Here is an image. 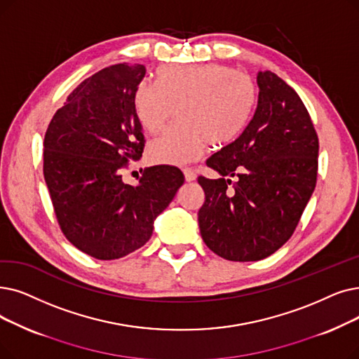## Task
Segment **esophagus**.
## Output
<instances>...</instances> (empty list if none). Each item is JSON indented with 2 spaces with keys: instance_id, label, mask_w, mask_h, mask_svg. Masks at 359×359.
<instances>
[{
  "instance_id": "1",
  "label": "esophagus",
  "mask_w": 359,
  "mask_h": 359,
  "mask_svg": "<svg viewBox=\"0 0 359 359\" xmlns=\"http://www.w3.org/2000/svg\"><path fill=\"white\" fill-rule=\"evenodd\" d=\"M183 173H184L186 182H194V180L196 179V173H195V171H194L192 168H184Z\"/></svg>"
}]
</instances>
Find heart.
Segmentation results:
<instances>
[{
	"label": "heart",
	"instance_id": "b5f03b06",
	"mask_svg": "<svg viewBox=\"0 0 359 359\" xmlns=\"http://www.w3.org/2000/svg\"><path fill=\"white\" fill-rule=\"evenodd\" d=\"M154 83L133 90V110L149 135L160 133L176 111L177 123L149 145L155 164L189 163L205 145L222 148L242 133L257 101L249 74L223 65L161 66Z\"/></svg>",
	"mask_w": 359,
	"mask_h": 359
}]
</instances>
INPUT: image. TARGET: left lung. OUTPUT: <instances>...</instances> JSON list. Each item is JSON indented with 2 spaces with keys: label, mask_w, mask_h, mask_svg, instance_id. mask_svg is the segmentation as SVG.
<instances>
[{
  "label": "left lung",
  "mask_w": 359,
  "mask_h": 359,
  "mask_svg": "<svg viewBox=\"0 0 359 359\" xmlns=\"http://www.w3.org/2000/svg\"><path fill=\"white\" fill-rule=\"evenodd\" d=\"M257 83L251 121L207 160L222 177H198L205 194L198 211L201 236L229 261H258L283 246L317 183L318 136L302 100L269 70L258 73Z\"/></svg>",
  "instance_id": "obj_1"
}]
</instances>
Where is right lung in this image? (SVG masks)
Segmentation results:
<instances>
[{"instance_id":"obj_1","label":"right lung","mask_w":359,"mask_h":359,"mask_svg":"<svg viewBox=\"0 0 359 359\" xmlns=\"http://www.w3.org/2000/svg\"><path fill=\"white\" fill-rule=\"evenodd\" d=\"M145 66L105 67L77 86L58 108L43 139V177L58 226L79 251L117 259L144 246L184 182L175 165L144 170L124 183L145 137L133 110V90Z\"/></svg>"}]
</instances>
